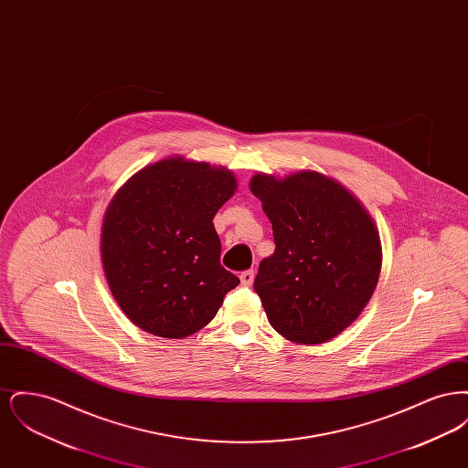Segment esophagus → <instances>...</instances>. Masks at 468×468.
Here are the masks:
<instances>
[{"label": "esophagus", "mask_w": 468, "mask_h": 468, "mask_svg": "<svg viewBox=\"0 0 468 468\" xmlns=\"http://www.w3.org/2000/svg\"><path fill=\"white\" fill-rule=\"evenodd\" d=\"M240 282L242 286H252L254 282V270H245L240 273Z\"/></svg>", "instance_id": "1"}]
</instances>
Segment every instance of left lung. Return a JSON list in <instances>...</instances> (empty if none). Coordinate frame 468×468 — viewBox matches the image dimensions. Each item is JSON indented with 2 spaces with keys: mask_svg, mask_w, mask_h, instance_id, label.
I'll return each instance as SVG.
<instances>
[{
  "mask_svg": "<svg viewBox=\"0 0 468 468\" xmlns=\"http://www.w3.org/2000/svg\"><path fill=\"white\" fill-rule=\"evenodd\" d=\"M275 250L260 263L254 291L270 324L291 342L323 344L370 302L382 265L378 231L363 205L334 178L303 170L256 174Z\"/></svg>",
  "mask_w": 468,
  "mask_h": 468,
  "instance_id": "8db88e82",
  "label": "left lung"
}]
</instances>
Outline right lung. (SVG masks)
<instances>
[{"label":"right lung","mask_w":468,"mask_h":468,"mask_svg":"<svg viewBox=\"0 0 468 468\" xmlns=\"http://www.w3.org/2000/svg\"><path fill=\"white\" fill-rule=\"evenodd\" d=\"M237 191L224 166L165 157L112 198L101 261L112 294L147 334L184 338L207 326L240 279L221 267L214 216Z\"/></svg>","instance_id":"right-lung-1"}]
</instances>
